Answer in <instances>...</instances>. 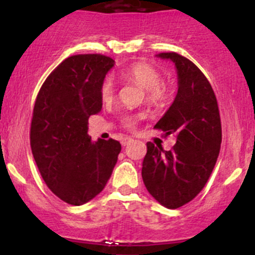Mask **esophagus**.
I'll list each match as a JSON object with an SVG mask.
<instances>
[{
    "label": "esophagus",
    "mask_w": 255,
    "mask_h": 255,
    "mask_svg": "<svg viewBox=\"0 0 255 255\" xmlns=\"http://www.w3.org/2000/svg\"><path fill=\"white\" fill-rule=\"evenodd\" d=\"M131 141H133V140H131L130 137H125V139H122L121 144H122V146H127V145H129Z\"/></svg>",
    "instance_id": "1"
}]
</instances>
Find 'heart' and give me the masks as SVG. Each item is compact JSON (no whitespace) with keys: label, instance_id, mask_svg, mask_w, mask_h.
Instances as JSON below:
<instances>
[{"label":"heart","instance_id":"1","mask_svg":"<svg viewBox=\"0 0 255 255\" xmlns=\"http://www.w3.org/2000/svg\"><path fill=\"white\" fill-rule=\"evenodd\" d=\"M120 77L125 80L137 85L139 87L146 91V97L148 101L157 102L163 98L165 89L162 84H159L160 75L153 67L148 66L146 63H135L127 68L120 71ZM115 96V84L110 77L105 78L101 85V97L103 102L113 101ZM137 118L135 116H127L122 120L126 127L131 128L135 125Z\"/></svg>","mask_w":255,"mask_h":255}]
</instances>
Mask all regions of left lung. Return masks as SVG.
I'll use <instances>...</instances> for the list:
<instances>
[{
  "label": "left lung",
  "mask_w": 255,
  "mask_h": 255,
  "mask_svg": "<svg viewBox=\"0 0 255 255\" xmlns=\"http://www.w3.org/2000/svg\"><path fill=\"white\" fill-rule=\"evenodd\" d=\"M175 64L177 93L154 128L174 135L170 151L147 142L141 176L146 189L168 209H177L200 193L221 150L222 127L217 99L200 69L176 52L156 55Z\"/></svg>",
  "instance_id": "left-lung-1"
}]
</instances>
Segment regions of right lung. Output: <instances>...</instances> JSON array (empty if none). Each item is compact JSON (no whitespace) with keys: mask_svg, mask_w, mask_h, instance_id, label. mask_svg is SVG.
<instances>
[{"mask_svg":"<svg viewBox=\"0 0 255 255\" xmlns=\"http://www.w3.org/2000/svg\"><path fill=\"white\" fill-rule=\"evenodd\" d=\"M115 64L103 55H75L46 78L34 103L31 148L43 180L67 204L80 206L104 189L121 144L92 141L89 118L102 110L101 85Z\"/></svg>","mask_w":255,"mask_h":255,"instance_id":"right-lung-1","label":"right lung"}]
</instances>
